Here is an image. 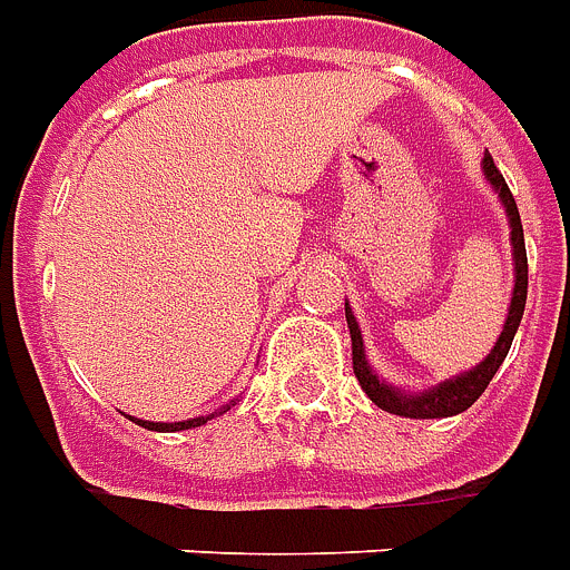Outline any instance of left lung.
I'll return each mask as SVG.
<instances>
[{
	"instance_id": "obj_1",
	"label": "left lung",
	"mask_w": 570,
	"mask_h": 570,
	"mask_svg": "<svg viewBox=\"0 0 570 570\" xmlns=\"http://www.w3.org/2000/svg\"><path fill=\"white\" fill-rule=\"evenodd\" d=\"M483 176L498 194V199H501V206H504L507 212V224H510V245H513V294H510V309H507L504 327H501V334H498L495 346H492V352H489L476 367L459 373V376H452V380L438 382V385H431L425 392H406V389H397L392 382L380 380L376 371L371 367L367 352H364V336H361L358 318L352 315V306L346 303V325L348 334H352V367H355V376H358L364 394H367L380 410H385V413H394V416L406 419L459 416V413H464V410L489 389V382H492L498 367L504 364L507 352L513 346V336H517L522 313H525V294H529L525 236H522L517 199H513V194L507 188L504 176L498 173L495 160H492V154L489 151H485L483 157Z\"/></svg>"
}]
</instances>
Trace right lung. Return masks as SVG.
Segmentation results:
<instances>
[{
	"label": "right lung",
	"instance_id": "obj_1",
	"mask_svg": "<svg viewBox=\"0 0 570 570\" xmlns=\"http://www.w3.org/2000/svg\"><path fill=\"white\" fill-rule=\"evenodd\" d=\"M236 404V401H234ZM230 410V404L222 406V410H215V413H209V416H197V419H185V422H148V419H132L136 425H142L148 428V431H185V428H199V425H206L209 419L215 416H222V413H227Z\"/></svg>",
	"mask_w": 570,
	"mask_h": 570
}]
</instances>
